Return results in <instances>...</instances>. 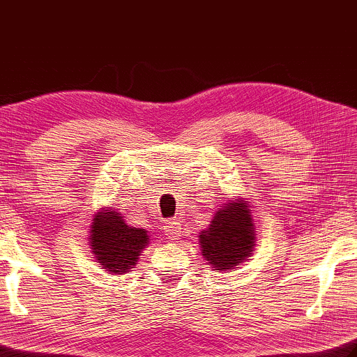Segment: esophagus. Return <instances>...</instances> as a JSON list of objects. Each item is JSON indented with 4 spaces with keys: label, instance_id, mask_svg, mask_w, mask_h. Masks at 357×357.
<instances>
[{
    "label": "esophagus",
    "instance_id": "esophagus-1",
    "mask_svg": "<svg viewBox=\"0 0 357 357\" xmlns=\"http://www.w3.org/2000/svg\"><path fill=\"white\" fill-rule=\"evenodd\" d=\"M164 229H165V234H167V236H169V238H172V240H179V236H181V226H179L178 221L169 220V221L165 222Z\"/></svg>",
    "mask_w": 357,
    "mask_h": 357
}]
</instances>
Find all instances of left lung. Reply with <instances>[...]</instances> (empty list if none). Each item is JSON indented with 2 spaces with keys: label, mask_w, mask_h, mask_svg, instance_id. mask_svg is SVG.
Instances as JSON below:
<instances>
[{
  "label": "left lung",
  "mask_w": 357,
  "mask_h": 357,
  "mask_svg": "<svg viewBox=\"0 0 357 357\" xmlns=\"http://www.w3.org/2000/svg\"><path fill=\"white\" fill-rule=\"evenodd\" d=\"M255 226L244 202L230 201L220 211L204 232L199 235L201 254L215 271L235 269L254 249Z\"/></svg>",
  "instance_id": "obj_1"
}]
</instances>
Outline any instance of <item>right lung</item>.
<instances>
[{
    "instance_id": "1",
    "label": "right lung",
    "mask_w": 357,
    "mask_h": 357,
    "mask_svg": "<svg viewBox=\"0 0 357 357\" xmlns=\"http://www.w3.org/2000/svg\"><path fill=\"white\" fill-rule=\"evenodd\" d=\"M89 241L102 268L111 274H125L137 264L141 250L149 244V235L145 229L128 226L121 213L111 208L94 216Z\"/></svg>"
}]
</instances>
